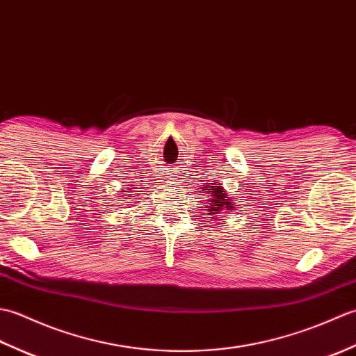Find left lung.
Masks as SVG:
<instances>
[{
	"label": "left lung",
	"mask_w": 356,
	"mask_h": 356,
	"mask_svg": "<svg viewBox=\"0 0 356 356\" xmlns=\"http://www.w3.org/2000/svg\"><path fill=\"white\" fill-rule=\"evenodd\" d=\"M209 202L207 203L208 205V214L217 216L220 211H225V213H231V209L234 208V202L226 195V193L223 191L222 186H218V184L216 182L214 185L207 186V191ZM217 218V217H214Z\"/></svg>",
	"instance_id": "left-lung-1"
}]
</instances>
